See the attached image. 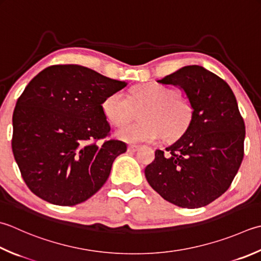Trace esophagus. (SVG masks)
Returning <instances> with one entry per match:
<instances>
[{"instance_id":"obj_1","label":"esophagus","mask_w":261,"mask_h":261,"mask_svg":"<svg viewBox=\"0 0 261 261\" xmlns=\"http://www.w3.org/2000/svg\"><path fill=\"white\" fill-rule=\"evenodd\" d=\"M138 149H139V147L136 145H130L129 147H127V150H129V152H136Z\"/></svg>"}]
</instances>
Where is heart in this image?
Instances as JSON below:
<instances>
[{
  "mask_svg": "<svg viewBox=\"0 0 261 261\" xmlns=\"http://www.w3.org/2000/svg\"><path fill=\"white\" fill-rule=\"evenodd\" d=\"M107 121L120 126L134 118L136 111H143L140 124L122 126L117 136L126 142H154L163 136L171 141L185 134L191 123L193 106L188 97L175 88L150 83L137 87L127 97L115 91L101 104Z\"/></svg>",
  "mask_w": 261,
  "mask_h": 261,
  "instance_id": "b5f03b06",
  "label": "heart"
}]
</instances>
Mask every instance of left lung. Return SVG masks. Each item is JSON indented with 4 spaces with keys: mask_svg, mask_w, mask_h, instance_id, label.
<instances>
[{
    "mask_svg": "<svg viewBox=\"0 0 261 261\" xmlns=\"http://www.w3.org/2000/svg\"><path fill=\"white\" fill-rule=\"evenodd\" d=\"M158 83L180 86L191 100L193 116L166 152L155 151L146 178L173 205L207 206L232 185L243 160L246 125L237 98L225 81L199 65L185 66Z\"/></svg>",
    "mask_w": 261,
    "mask_h": 261,
    "instance_id": "left-lung-1",
    "label": "left lung"
}]
</instances>
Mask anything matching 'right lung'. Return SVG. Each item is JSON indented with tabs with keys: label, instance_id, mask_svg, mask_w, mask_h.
<instances>
[{
	"label": "right lung",
	"instance_id": "1",
	"mask_svg": "<svg viewBox=\"0 0 261 261\" xmlns=\"http://www.w3.org/2000/svg\"><path fill=\"white\" fill-rule=\"evenodd\" d=\"M125 86L76 64L50 65L27 85L13 111L11 145L34 195L74 206L104 186L126 145L107 139L111 126L101 104Z\"/></svg>",
	"mask_w": 261,
	"mask_h": 261
}]
</instances>
